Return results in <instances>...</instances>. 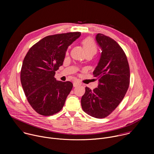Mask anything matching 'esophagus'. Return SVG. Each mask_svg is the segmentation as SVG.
Listing matches in <instances>:
<instances>
[{
    "instance_id": "esophagus-1",
    "label": "esophagus",
    "mask_w": 154,
    "mask_h": 154,
    "mask_svg": "<svg viewBox=\"0 0 154 154\" xmlns=\"http://www.w3.org/2000/svg\"><path fill=\"white\" fill-rule=\"evenodd\" d=\"M79 85H80V83L78 82H74L73 83V86H74V87H76V86H79Z\"/></svg>"
}]
</instances>
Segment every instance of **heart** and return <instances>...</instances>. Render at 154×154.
<instances>
[{
  "mask_svg": "<svg viewBox=\"0 0 154 154\" xmlns=\"http://www.w3.org/2000/svg\"><path fill=\"white\" fill-rule=\"evenodd\" d=\"M82 45L86 55H94L97 51V47L94 41L91 38H86L82 41Z\"/></svg>",
  "mask_w": 154,
  "mask_h": 154,
  "instance_id": "obj_1",
  "label": "heart"
}]
</instances>
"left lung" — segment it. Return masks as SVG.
<instances>
[{"mask_svg": "<svg viewBox=\"0 0 154 154\" xmlns=\"http://www.w3.org/2000/svg\"><path fill=\"white\" fill-rule=\"evenodd\" d=\"M102 50L93 72L99 80L93 90L85 87L82 97L83 110L96 118L111 114L124 99L130 83V68L125 52L116 41L102 33L96 36Z\"/></svg>", "mask_w": 154, "mask_h": 154, "instance_id": "1", "label": "left lung"}]
</instances>
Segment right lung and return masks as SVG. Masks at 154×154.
I'll use <instances>...</instances> for the list:
<instances>
[{"instance_id":"right-lung-1","label":"right lung","mask_w":154,"mask_h":154,"mask_svg":"<svg viewBox=\"0 0 154 154\" xmlns=\"http://www.w3.org/2000/svg\"><path fill=\"white\" fill-rule=\"evenodd\" d=\"M80 35L69 32L46 36L27 53L20 82L29 103L38 114L51 116L63 108L73 84L57 81L54 76L63 64L68 48Z\"/></svg>"}]
</instances>
